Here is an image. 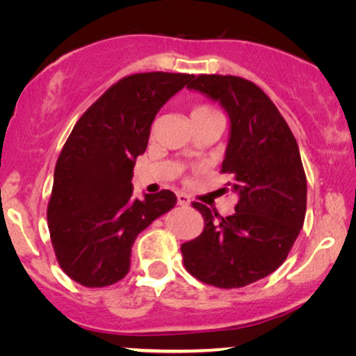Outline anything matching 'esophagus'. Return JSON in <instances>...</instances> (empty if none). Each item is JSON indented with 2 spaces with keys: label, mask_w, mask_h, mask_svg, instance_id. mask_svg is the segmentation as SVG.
Here are the masks:
<instances>
[{
  "label": "esophagus",
  "mask_w": 356,
  "mask_h": 356,
  "mask_svg": "<svg viewBox=\"0 0 356 356\" xmlns=\"http://www.w3.org/2000/svg\"><path fill=\"white\" fill-rule=\"evenodd\" d=\"M177 199H178L179 206H188V204H189V197L183 193H177Z\"/></svg>",
  "instance_id": "esophagus-1"
}]
</instances>
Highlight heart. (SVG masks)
Returning <instances> with one entry per match:
<instances>
[{
    "mask_svg": "<svg viewBox=\"0 0 356 356\" xmlns=\"http://www.w3.org/2000/svg\"><path fill=\"white\" fill-rule=\"evenodd\" d=\"M189 115H191V121L194 123V121L207 118V116L217 115V111L213 110L211 105H207V104H196V105H193L191 113H189Z\"/></svg>",
    "mask_w": 356,
    "mask_h": 356,
    "instance_id": "obj_1",
    "label": "heart"
}]
</instances>
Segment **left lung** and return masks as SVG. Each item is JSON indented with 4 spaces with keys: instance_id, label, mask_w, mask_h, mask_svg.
Returning <instances> with one entry per match:
<instances>
[{
    "instance_id": "8db88e82",
    "label": "left lung",
    "mask_w": 356,
    "mask_h": 356,
    "mask_svg": "<svg viewBox=\"0 0 356 356\" xmlns=\"http://www.w3.org/2000/svg\"><path fill=\"white\" fill-rule=\"evenodd\" d=\"M189 89L220 102L230 115L223 193H236L235 212L222 217L201 202L202 233L183 243L189 274L218 289H241L284 264L306 213V175L298 144L269 95L238 76L199 74Z\"/></svg>"
}]
</instances>
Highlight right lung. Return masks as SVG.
<instances>
[{"label": "right lung", "mask_w": 356, "mask_h": 356, "mask_svg": "<svg viewBox=\"0 0 356 356\" xmlns=\"http://www.w3.org/2000/svg\"><path fill=\"white\" fill-rule=\"evenodd\" d=\"M193 77L162 71L123 77L82 113L63 145L48 230L58 264L79 285L100 289L123 279L136 236L177 204L168 189L134 199L131 178L157 111Z\"/></svg>", "instance_id": "right-lung-1"}]
</instances>
